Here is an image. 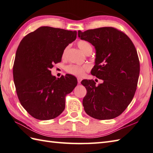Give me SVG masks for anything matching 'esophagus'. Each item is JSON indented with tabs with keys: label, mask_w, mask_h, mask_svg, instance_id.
Listing matches in <instances>:
<instances>
[{
	"label": "esophagus",
	"mask_w": 153,
	"mask_h": 153,
	"mask_svg": "<svg viewBox=\"0 0 153 153\" xmlns=\"http://www.w3.org/2000/svg\"><path fill=\"white\" fill-rule=\"evenodd\" d=\"M81 80H82V79H81L80 78H78V79H77L78 83H79V84H80V82H81Z\"/></svg>",
	"instance_id": "34e87169"
}]
</instances>
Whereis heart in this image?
I'll use <instances>...</instances> for the list:
<instances>
[{
	"instance_id": "heart-1",
	"label": "heart",
	"mask_w": 153,
	"mask_h": 153,
	"mask_svg": "<svg viewBox=\"0 0 153 153\" xmlns=\"http://www.w3.org/2000/svg\"><path fill=\"white\" fill-rule=\"evenodd\" d=\"M77 45L80 48V50L86 54L89 52L91 53L92 51V46L88 42L86 41V40H79V41H78ZM68 48H69V46L67 45L63 49V52H62V56L63 57H65L66 55ZM65 70H66L68 73L73 74V75L74 76L81 77L85 75V73L90 70V67L87 65H70L66 67Z\"/></svg>"
}]
</instances>
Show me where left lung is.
Masks as SVG:
<instances>
[{
    "instance_id": "8db88e82",
    "label": "left lung",
    "mask_w": 153,
    "mask_h": 153,
    "mask_svg": "<svg viewBox=\"0 0 153 153\" xmlns=\"http://www.w3.org/2000/svg\"><path fill=\"white\" fill-rule=\"evenodd\" d=\"M78 36L95 47L91 74L103 80L98 85L93 80L81 82L87 91L82 100L85 112L100 120L119 116L132 101L137 86L140 63L135 45L126 33L112 27L79 30Z\"/></svg>"
}]
</instances>
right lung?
<instances>
[{
	"label": "right lung",
	"instance_id": "right-lung-1",
	"mask_svg": "<svg viewBox=\"0 0 153 153\" xmlns=\"http://www.w3.org/2000/svg\"><path fill=\"white\" fill-rule=\"evenodd\" d=\"M76 31L42 26L22 39L13 65L16 91L21 105L32 117L52 120L65 108V96L77 85L67 74L51 75L50 69L60 63L65 47L76 38Z\"/></svg>",
	"mask_w": 153,
	"mask_h": 153
}]
</instances>
